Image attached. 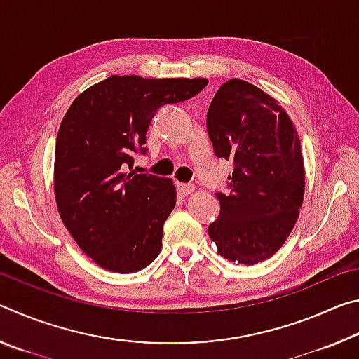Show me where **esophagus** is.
Here are the masks:
<instances>
[{"mask_svg":"<svg viewBox=\"0 0 359 359\" xmlns=\"http://www.w3.org/2000/svg\"><path fill=\"white\" fill-rule=\"evenodd\" d=\"M194 187L191 184H177V191L182 194V196H188V194L193 193Z\"/></svg>","mask_w":359,"mask_h":359,"instance_id":"esophagus-1","label":"esophagus"}]
</instances>
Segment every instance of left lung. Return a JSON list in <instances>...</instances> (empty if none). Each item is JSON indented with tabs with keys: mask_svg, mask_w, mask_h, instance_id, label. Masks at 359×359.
<instances>
[{
	"mask_svg": "<svg viewBox=\"0 0 359 359\" xmlns=\"http://www.w3.org/2000/svg\"><path fill=\"white\" fill-rule=\"evenodd\" d=\"M217 158L233 161L220 215L209 224L218 253L241 264L271 258L293 229L302 205L304 161L293 121L278 102L241 79L224 82L208 111Z\"/></svg>",
	"mask_w": 359,
	"mask_h": 359,
	"instance_id": "1",
	"label": "left lung"
}]
</instances>
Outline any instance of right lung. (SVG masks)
I'll list each match as a JSON object with an SVG mask.
<instances>
[{
    "label": "right lung",
    "instance_id": "obj_1",
    "mask_svg": "<svg viewBox=\"0 0 359 359\" xmlns=\"http://www.w3.org/2000/svg\"><path fill=\"white\" fill-rule=\"evenodd\" d=\"M208 79L111 76L72 101L55 145V199L77 245L117 274L147 267L175 205L172 180L131 171L147 154L158 109L193 98ZM130 169V172L126 171Z\"/></svg>",
    "mask_w": 359,
    "mask_h": 359
}]
</instances>
